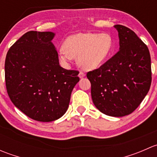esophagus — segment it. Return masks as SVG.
<instances>
[{"instance_id":"34e87169","label":"esophagus","mask_w":157,"mask_h":157,"mask_svg":"<svg viewBox=\"0 0 157 157\" xmlns=\"http://www.w3.org/2000/svg\"><path fill=\"white\" fill-rule=\"evenodd\" d=\"M85 77V74L83 72H82V71H80V73H79V77L80 78H83V77Z\"/></svg>"}]
</instances>
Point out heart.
<instances>
[{
	"mask_svg": "<svg viewBox=\"0 0 157 157\" xmlns=\"http://www.w3.org/2000/svg\"><path fill=\"white\" fill-rule=\"evenodd\" d=\"M115 44L108 33H80L70 36L64 40L63 48L58 51V58L64 64L77 58L82 68L92 71L100 67L109 58Z\"/></svg>",
	"mask_w": 157,
	"mask_h": 157,
	"instance_id": "1",
	"label": "heart"
}]
</instances>
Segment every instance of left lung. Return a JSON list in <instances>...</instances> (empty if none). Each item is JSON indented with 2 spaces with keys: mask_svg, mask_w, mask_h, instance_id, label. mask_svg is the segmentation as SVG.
I'll list each match as a JSON object with an SVG mask.
<instances>
[{
  "mask_svg": "<svg viewBox=\"0 0 157 157\" xmlns=\"http://www.w3.org/2000/svg\"><path fill=\"white\" fill-rule=\"evenodd\" d=\"M119 51L86 77L95 106L105 115L122 117L139 106L150 90L151 60L147 46L134 31L115 25Z\"/></svg>",
  "mask_w": 157,
  "mask_h": 157,
  "instance_id": "left-lung-1",
  "label": "left lung"
}]
</instances>
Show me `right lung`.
<instances>
[{
    "mask_svg": "<svg viewBox=\"0 0 157 157\" xmlns=\"http://www.w3.org/2000/svg\"><path fill=\"white\" fill-rule=\"evenodd\" d=\"M54 36L52 32H27L9 49L4 67L13 103L30 118L43 122L64 115L80 80L79 71L60 66Z\"/></svg>",
    "mask_w": 157,
    "mask_h": 157,
    "instance_id": "1",
    "label": "right lung"
}]
</instances>
